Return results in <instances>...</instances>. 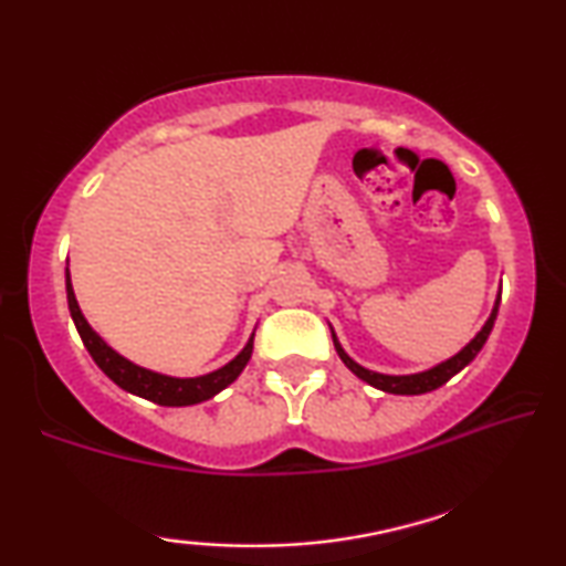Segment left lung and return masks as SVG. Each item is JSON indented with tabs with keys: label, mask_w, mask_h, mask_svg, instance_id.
<instances>
[{
	"label": "left lung",
	"mask_w": 566,
	"mask_h": 566,
	"mask_svg": "<svg viewBox=\"0 0 566 566\" xmlns=\"http://www.w3.org/2000/svg\"><path fill=\"white\" fill-rule=\"evenodd\" d=\"M497 306H501V291H497L495 306H493V311H490L488 322L482 324V329H480L478 334H474V337H472L470 342H467L464 347H462L460 352H457V355L444 359V363L429 367V370L413 373V375H385V373L367 370V367L355 363V359H352V357L347 355V352H344V347H342L339 339H337V334H334V329H332V324H329V329H332L334 349H337L339 359H342L344 365L349 367L352 373L357 375L359 380H365L367 385H373V388H378V390H382V392H392V396H421V392H431V390L441 388V385H444L449 378H454L457 373L464 370V367L470 365L474 357H478V352L482 349V344L488 342L490 332H493V326H495Z\"/></svg>",
	"instance_id": "obj_1"
}]
</instances>
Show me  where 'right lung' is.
<instances>
[{"mask_svg":"<svg viewBox=\"0 0 566 566\" xmlns=\"http://www.w3.org/2000/svg\"><path fill=\"white\" fill-rule=\"evenodd\" d=\"M65 298H69V311H71L73 324H76L81 342H84L88 355L94 357V363L99 365V370L106 375V378L117 382L122 390L133 392V396H140L145 400H153V403L158 406L181 408V406H196V403H203V400L214 398L217 392H222L227 385H232L237 378H240L244 365H248L252 357L255 332L250 334V339L242 347L240 355L229 359L227 365H222L214 373L196 375V378H176V375L147 370V367L135 365L133 359L119 355L117 349L109 347V344H106L99 334L92 329V324L86 322L84 311L78 306L76 293H73L69 268H65Z\"/></svg>","mask_w":566,"mask_h":566,"instance_id":"obj_1","label":"right lung"}]
</instances>
